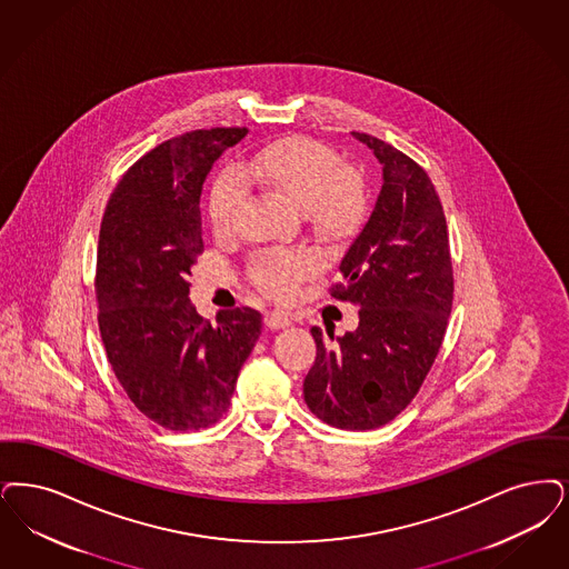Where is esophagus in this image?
Wrapping results in <instances>:
<instances>
[{
	"instance_id": "obj_1",
	"label": "esophagus",
	"mask_w": 569,
	"mask_h": 569,
	"mask_svg": "<svg viewBox=\"0 0 569 569\" xmlns=\"http://www.w3.org/2000/svg\"><path fill=\"white\" fill-rule=\"evenodd\" d=\"M264 323L271 328V330H281V328H288L292 323V318L283 311H267L264 313Z\"/></svg>"
}]
</instances>
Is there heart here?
Returning a JSON list of instances; mask_svg holds the SVG:
<instances>
[{
	"label": "heart",
	"mask_w": 569,
	"mask_h": 569,
	"mask_svg": "<svg viewBox=\"0 0 569 569\" xmlns=\"http://www.w3.org/2000/svg\"><path fill=\"white\" fill-rule=\"evenodd\" d=\"M250 183L269 188L283 201L307 211L319 232L339 237L356 227L365 213V186L349 171L347 162L328 146L288 137L256 152L241 164ZM246 186L232 173H222L209 192V220L216 232H230L241 204ZM321 258L313 250L273 251L251 264L253 283L273 298H290L298 283L316 273Z\"/></svg>",
	"instance_id": "obj_1"
}]
</instances>
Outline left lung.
I'll return each mask as SVG.
<instances>
[{"label": "left lung", "mask_w": 569, "mask_h": 569, "mask_svg": "<svg viewBox=\"0 0 569 569\" xmlns=\"http://www.w3.org/2000/svg\"><path fill=\"white\" fill-rule=\"evenodd\" d=\"M351 136L383 167L375 209L342 256L341 283L330 288L360 307V323L335 347L311 328L318 358L302 393L323 423L360 432L396 419L428 377L453 307V264L428 173L377 137Z\"/></svg>", "instance_id": "1"}]
</instances>
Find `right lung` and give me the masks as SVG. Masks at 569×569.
Masks as SVG:
<instances>
[{"instance_id": "right-lung-1", "label": "right lung", "mask_w": 569, "mask_h": 569, "mask_svg": "<svg viewBox=\"0 0 569 569\" xmlns=\"http://www.w3.org/2000/svg\"><path fill=\"white\" fill-rule=\"evenodd\" d=\"M246 136V127H216L162 141L122 176L101 220V341L131 402L164 430H201L227 412L262 330L256 309H228L211 326L188 298L203 253L204 178Z\"/></svg>"}]
</instances>
